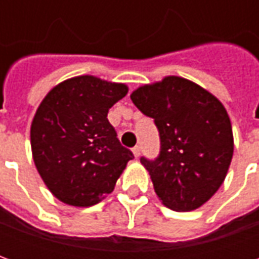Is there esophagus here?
<instances>
[{"label": "esophagus", "instance_id": "34e87169", "mask_svg": "<svg viewBox=\"0 0 259 259\" xmlns=\"http://www.w3.org/2000/svg\"><path fill=\"white\" fill-rule=\"evenodd\" d=\"M132 151H133V154H135V157H136V158H139V157H140L141 147H140V146H136V147H133V150H132Z\"/></svg>", "mask_w": 259, "mask_h": 259}]
</instances>
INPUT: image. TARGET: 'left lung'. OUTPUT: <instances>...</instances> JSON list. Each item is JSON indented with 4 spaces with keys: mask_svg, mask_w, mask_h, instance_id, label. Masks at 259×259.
Instances as JSON below:
<instances>
[{
    "mask_svg": "<svg viewBox=\"0 0 259 259\" xmlns=\"http://www.w3.org/2000/svg\"><path fill=\"white\" fill-rule=\"evenodd\" d=\"M130 98L159 132V155L140 158L159 200L183 212L205 204L222 186L233 157L232 124L222 102L178 76L141 85Z\"/></svg>",
    "mask_w": 259,
    "mask_h": 259,
    "instance_id": "obj_1",
    "label": "left lung"
}]
</instances>
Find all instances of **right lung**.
Returning a JSON list of instances; mask_svg holds the SVG:
<instances>
[{"label": "right lung", "instance_id": "1", "mask_svg": "<svg viewBox=\"0 0 259 259\" xmlns=\"http://www.w3.org/2000/svg\"><path fill=\"white\" fill-rule=\"evenodd\" d=\"M127 90L84 74L55 85L37 108L30 129L33 159L59 201L73 206L100 202L135 158L107 118Z\"/></svg>", "mask_w": 259, "mask_h": 259}]
</instances>
